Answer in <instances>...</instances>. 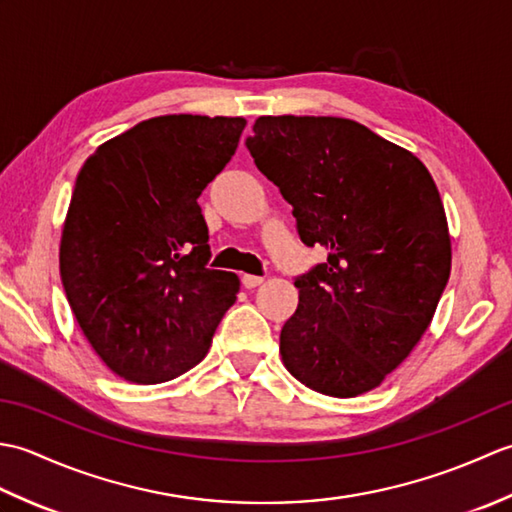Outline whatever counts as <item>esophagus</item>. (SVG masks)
Here are the masks:
<instances>
[{"instance_id": "34e87169", "label": "esophagus", "mask_w": 512, "mask_h": 512, "mask_svg": "<svg viewBox=\"0 0 512 512\" xmlns=\"http://www.w3.org/2000/svg\"><path fill=\"white\" fill-rule=\"evenodd\" d=\"M264 277H257V275H242V284L246 288H257L259 284H262Z\"/></svg>"}]
</instances>
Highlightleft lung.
I'll use <instances>...</instances> for the list:
<instances>
[{"label":"left lung","instance_id":"obj_1","mask_svg":"<svg viewBox=\"0 0 512 512\" xmlns=\"http://www.w3.org/2000/svg\"><path fill=\"white\" fill-rule=\"evenodd\" d=\"M257 169L292 204L306 246L328 262L295 277L299 306L279 354L299 383L352 398L383 383L429 328L451 273V239L427 167L365 125L259 116Z\"/></svg>","mask_w":512,"mask_h":512}]
</instances>
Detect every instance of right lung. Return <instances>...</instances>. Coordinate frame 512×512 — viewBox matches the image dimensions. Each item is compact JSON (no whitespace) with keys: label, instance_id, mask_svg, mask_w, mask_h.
<instances>
[{"label":"right lung","instance_id":"obj_1","mask_svg":"<svg viewBox=\"0 0 512 512\" xmlns=\"http://www.w3.org/2000/svg\"><path fill=\"white\" fill-rule=\"evenodd\" d=\"M244 127L239 116L149 118L103 143L76 176L61 284L85 339L129 383H165L200 363L237 299V275L206 268L198 198Z\"/></svg>","mask_w":512,"mask_h":512}]
</instances>
